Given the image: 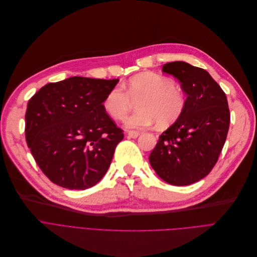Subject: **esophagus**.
<instances>
[{
    "instance_id": "obj_1",
    "label": "esophagus",
    "mask_w": 257,
    "mask_h": 257,
    "mask_svg": "<svg viewBox=\"0 0 257 257\" xmlns=\"http://www.w3.org/2000/svg\"><path fill=\"white\" fill-rule=\"evenodd\" d=\"M139 135H140V133L137 132V131H127V136L130 138L136 139V138L139 137Z\"/></svg>"
}]
</instances>
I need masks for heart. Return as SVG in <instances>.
Returning <instances> with one entry per match:
<instances>
[{
    "mask_svg": "<svg viewBox=\"0 0 257 257\" xmlns=\"http://www.w3.org/2000/svg\"><path fill=\"white\" fill-rule=\"evenodd\" d=\"M113 87L105 95L102 105L115 120H123L137 102L138 110L125 120L128 128H144L159 122L169 126L182 116L186 108L184 91L172 79L156 72H142L131 78L123 85Z\"/></svg>",
    "mask_w": 257,
    "mask_h": 257,
    "instance_id": "heart-1",
    "label": "heart"
}]
</instances>
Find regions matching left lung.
Returning a JSON list of instances; mask_svg holds the SVG:
<instances>
[{
	"mask_svg": "<svg viewBox=\"0 0 257 257\" xmlns=\"http://www.w3.org/2000/svg\"><path fill=\"white\" fill-rule=\"evenodd\" d=\"M163 71L179 81L188 97L182 116L160 136L149 163L166 183L188 186L205 177L219 159L229 128L228 102L200 67L175 61L164 64Z\"/></svg>",
	"mask_w": 257,
	"mask_h": 257,
	"instance_id": "obj_1",
	"label": "left lung"
}]
</instances>
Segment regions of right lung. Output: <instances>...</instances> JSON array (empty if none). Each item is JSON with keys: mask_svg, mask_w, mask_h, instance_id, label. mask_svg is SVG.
<instances>
[{"mask_svg": "<svg viewBox=\"0 0 257 257\" xmlns=\"http://www.w3.org/2000/svg\"><path fill=\"white\" fill-rule=\"evenodd\" d=\"M118 81L72 77L47 84L29 100L27 144L52 183L85 190L108 171L124 135L102 102Z\"/></svg>", "mask_w": 257, "mask_h": 257, "instance_id": "right-lung-1", "label": "right lung"}]
</instances>
